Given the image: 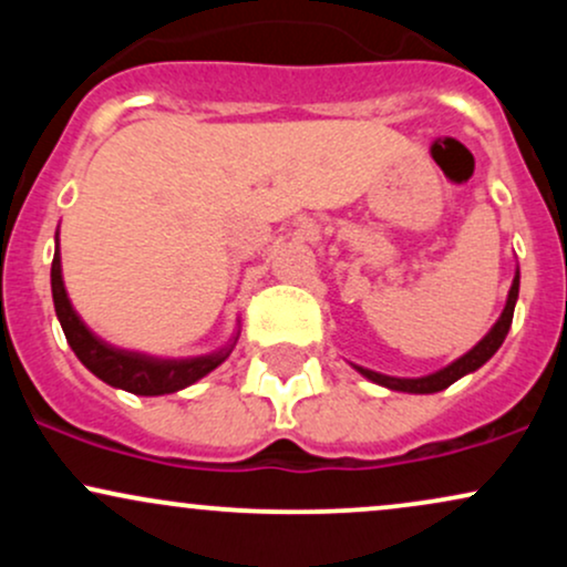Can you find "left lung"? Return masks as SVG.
I'll use <instances>...</instances> for the list:
<instances>
[{
  "instance_id": "1",
  "label": "left lung",
  "mask_w": 567,
  "mask_h": 567,
  "mask_svg": "<svg viewBox=\"0 0 567 567\" xmlns=\"http://www.w3.org/2000/svg\"><path fill=\"white\" fill-rule=\"evenodd\" d=\"M517 292H519V271L514 275V282H512V290H509V298H506V306L504 311H501L498 322L493 324L491 333H487L483 341L474 347L470 354H464L461 360H455L453 365L437 370V373L432 375H424V379H394V375H381L375 373V370H368V368H357L360 370L365 379H370L373 383H381V386L386 389H394V392H410V394H432V392H442V389H447L451 383H455L461 379V375L472 373V370L483 368L487 360H491L493 354H496L501 343H504L506 333H509L512 328V317H514V303H517Z\"/></svg>"
}]
</instances>
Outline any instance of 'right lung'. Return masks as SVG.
<instances>
[{
  "instance_id": "right-lung-1",
  "label": "right lung",
  "mask_w": 567,
  "mask_h": 567,
  "mask_svg": "<svg viewBox=\"0 0 567 567\" xmlns=\"http://www.w3.org/2000/svg\"><path fill=\"white\" fill-rule=\"evenodd\" d=\"M50 282H53L55 315L61 320L63 333H66L69 347L74 349V354L80 357V362L90 373H95L97 379L112 383L116 389L143 396L173 394L178 389L192 386L194 381H199L210 370H216L231 351L224 349L218 354L194 357V360H154V357L135 354V351L114 349L90 333L84 322L76 317L74 306H71L66 296V288H63L61 252L58 250L53 258V269H50Z\"/></svg>"
}]
</instances>
